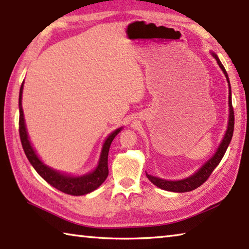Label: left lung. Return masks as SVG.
I'll list each match as a JSON object with an SVG mask.
<instances>
[{"instance_id":"obj_1","label":"left lung","mask_w":249,"mask_h":249,"mask_svg":"<svg viewBox=\"0 0 249 249\" xmlns=\"http://www.w3.org/2000/svg\"><path fill=\"white\" fill-rule=\"evenodd\" d=\"M213 57L216 59L218 66L220 68L223 70L225 77L227 79V82H229L230 86V96H229V104H230V120H229V126H227V130L224 138L221 142L220 147L216 151V154L211 158L208 162L204 163V166L201 168V169L196 172L195 175L189 177L187 179L183 180H178V181H168V180H163V179H159L156 178V177H153L150 175H147V178H148L151 182H153L155 185H157L158 188L162 189V190H167V191H172V192H189L195 190V189L199 188L200 185L203 184L206 180L209 179V177L212 174L213 170L217 167L218 163L221 162V160L224 156L225 151L229 147L231 137H233V132H234V109H233V105H231V84H230V80H229V75H227L226 70L224 68V66L222 65V62L220 61V59L216 56L215 53H212Z\"/></svg>"}]
</instances>
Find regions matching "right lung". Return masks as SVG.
Segmentation results:
<instances>
[{
  "mask_svg": "<svg viewBox=\"0 0 249 249\" xmlns=\"http://www.w3.org/2000/svg\"><path fill=\"white\" fill-rule=\"evenodd\" d=\"M23 84L20 86L19 90V99H18V107H19V122H18V130H19V137L20 142H22L23 149L25 151L27 159L29 162L32 163L38 175L44 180L47 181L49 184H52L53 188H56L57 190L67 193V195L71 196H83L87 193H90L94 191L95 189H98L101 184H102L105 179L108 176V167H107V156H108V149L111 146V142L114 140V137L117 134L121 132L122 128H119L113 132L105 141L102 153H101V158L99 161V165L96 167V169L82 177H70L62 175L60 172H57L53 169H50L49 167L45 166L43 162L40 161L39 158L37 157L35 150L33 149L31 142L28 141V136L26 133V127H25V122H24V114H23V108H22V93H23Z\"/></svg>",
  "mask_w": 249,
  "mask_h": 249,
  "instance_id": "obj_1",
  "label": "right lung"
}]
</instances>
